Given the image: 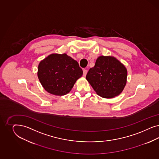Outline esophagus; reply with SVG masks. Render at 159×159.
<instances>
[{
    "label": "esophagus",
    "mask_w": 159,
    "mask_h": 159,
    "mask_svg": "<svg viewBox=\"0 0 159 159\" xmlns=\"http://www.w3.org/2000/svg\"><path fill=\"white\" fill-rule=\"evenodd\" d=\"M83 76H86L87 75V70L86 69H83Z\"/></svg>",
    "instance_id": "1"
}]
</instances>
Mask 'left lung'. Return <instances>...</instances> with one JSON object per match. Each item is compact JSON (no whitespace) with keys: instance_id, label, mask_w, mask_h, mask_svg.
<instances>
[{"instance_id":"8db88e82","label":"left lung","mask_w":159,"mask_h":159,"mask_svg":"<svg viewBox=\"0 0 159 159\" xmlns=\"http://www.w3.org/2000/svg\"><path fill=\"white\" fill-rule=\"evenodd\" d=\"M127 70L116 58L101 56L89 69L86 79L100 96L110 98L117 96L124 90Z\"/></svg>"}]
</instances>
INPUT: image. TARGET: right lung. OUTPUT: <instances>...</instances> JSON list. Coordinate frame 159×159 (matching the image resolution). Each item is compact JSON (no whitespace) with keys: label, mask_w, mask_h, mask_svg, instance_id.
<instances>
[{"label":"right lung","mask_w":159,"mask_h":159,"mask_svg":"<svg viewBox=\"0 0 159 159\" xmlns=\"http://www.w3.org/2000/svg\"><path fill=\"white\" fill-rule=\"evenodd\" d=\"M82 75L77 61L65 53L49 55L41 61L38 68V77L44 89L56 96L69 93Z\"/></svg>","instance_id":"right-lung-1"}]
</instances>
